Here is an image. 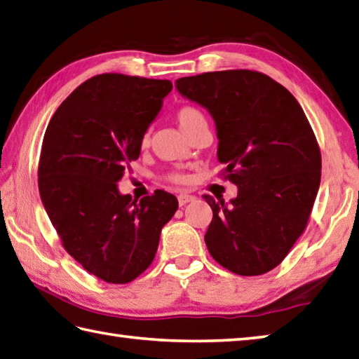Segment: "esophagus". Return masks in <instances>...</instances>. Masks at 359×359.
I'll return each instance as SVG.
<instances>
[{"label":"esophagus","instance_id":"34e87169","mask_svg":"<svg viewBox=\"0 0 359 359\" xmlns=\"http://www.w3.org/2000/svg\"><path fill=\"white\" fill-rule=\"evenodd\" d=\"M196 198L193 194H188V193H182V194H179L177 196V201H179V205L182 207V205H185V203H188V202H193Z\"/></svg>","mask_w":359,"mask_h":359}]
</instances>
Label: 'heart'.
Segmentation results:
<instances>
[{"label":"heart","mask_w":359,"mask_h":359,"mask_svg":"<svg viewBox=\"0 0 359 359\" xmlns=\"http://www.w3.org/2000/svg\"><path fill=\"white\" fill-rule=\"evenodd\" d=\"M175 119L180 126V129L184 130L187 135H189L196 128H199L201 124H207V119L203 116L202 111L194 107V105H182L180 109L175 111ZM142 147L149 146V132H144L142 137V142H140ZM168 180L172 182V184H187L188 175L184 172H171L168 174Z\"/></svg>","instance_id":"1"}]
</instances>
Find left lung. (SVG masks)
Instances as JSON below:
<instances>
[{"instance_id":"1","label":"left lung","mask_w":359,"mask_h":359,"mask_svg":"<svg viewBox=\"0 0 359 359\" xmlns=\"http://www.w3.org/2000/svg\"><path fill=\"white\" fill-rule=\"evenodd\" d=\"M175 87L215 118L221 175L238 185L230 205L205 194L213 219L205 244L222 268L263 276L306 229L322 158L311 124L290 91L252 69L182 77Z\"/></svg>"}]
</instances>
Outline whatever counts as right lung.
I'll return each mask as SVG.
<instances>
[{
    "label": "right lung",
    "instance_id": "1",
    "mask_svg": "<svg viewBox=\"0 0 359 359\" xmlns=\"http://www.w3.org/2000/svg\"><path fill=\"white\" fill-rule=\"evenodd\" d=\"M171 90V81L93 76L59 105L45 132L41 202L63 249L107 283H129L149 268L160 231L179 207L163 189L137 202L116 185Z\"/></svg>",
    "mask_w": 359,
    "mask_h": 359
}]
</instances>
